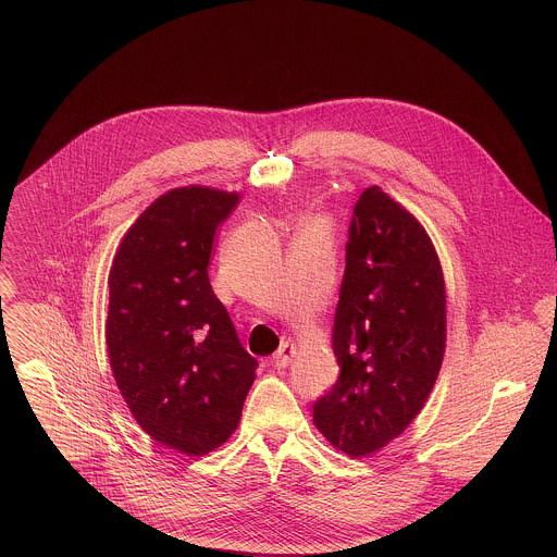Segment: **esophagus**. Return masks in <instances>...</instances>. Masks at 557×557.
<instances>
[{"label": "esophagus", "instance_id": "34e87169", "mask_svg": "<svg viewBox=\"0 0 557 557\" xmlns=\"http://www.w3.org/2000/svg\"><path fill=\"white\" fill-rule=\"evenodd\" d=\"M294 356H296V347H294V343L287 341V343H283V345L278 347V351L272 356V364H274L276 369H285V367L292 364Z\"/></svg>", "mask_w": 557, "mask_h": 557}]
</instances>
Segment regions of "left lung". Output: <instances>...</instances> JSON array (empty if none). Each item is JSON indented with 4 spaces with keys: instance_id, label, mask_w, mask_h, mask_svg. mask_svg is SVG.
<instances>
[{
    "instance_id": "8db88e82",
    "label": "left lung",
    "mask_w": 557,
    "mask_h": 557,
    "mask_svg": "<svg viewBox=\"0 0 557 557\" xmlns=\"http://www.w3.org/2000/svg\"><path fill=\"white\" fill-rule=\"evenodd\" d=\"M332 347L341 369L315 400L321 435L349 457L384 448L420 413L446 347V289L422 225L380 186L354 206Z\"/></svg>"
}]
</instances>
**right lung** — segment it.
<instances>
[{
    "instance_id": "obj_1",
    "label": "right lung",
    "mask_w": 557,
    "mask_h": 557,
    "mask_svg": "<svg viewBox=\"0 0 557 557\" xmlns=\"http://www.w3.org/2000/svg\"><path fill=\"white\" fill-rule=\"evenodd\" d=\"M238 199L203 186L169 190L128 230L109 274L117 388L148 435L188 457L230 440L259 364L208 278L216 230Z\"/></svg>"
}]
</instances>
